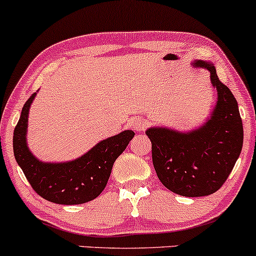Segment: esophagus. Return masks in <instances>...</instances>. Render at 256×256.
I'll return each instance as SVG.
<instances>
[{
	"instance_id": "1",
	"label": "esophagus",
	"mask_w": 256,
	"mask_h": 256,
	"mask_svg": "<svg viewBox=\"0 0 256 256\" xmlns=\"http://www.w3.org/2000/svg\"><path fill=\"white\" fill-rule=\"evenodd\" d=\"M132 124H133V128L136 129V132H142L144 129L148 127V122L142 118V117H138V118H134L132 120Z\"/></svg>"
}]
</instances>
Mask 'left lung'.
<instances>
[{
    "label": "left lung",
    "instance_id": "obj_1",
    "mask_svg": "<svg viewBox=\"0 0 256 256\" xmlns=\"http://www.w3.org/2000/svg\"><path fill=\"white\" fill-rule=\"evenodd\" d=\"M210 71L218 90L212 118L192 133L166 128L148 129L152 163L160 182L168 190L185 197H202L216 192L234 169L243 146V123L237 100L220 81L212 64L196 62Z\"/></svg>",
    "mask_w": 256,
    "mask_h": 256
}]
</instances>
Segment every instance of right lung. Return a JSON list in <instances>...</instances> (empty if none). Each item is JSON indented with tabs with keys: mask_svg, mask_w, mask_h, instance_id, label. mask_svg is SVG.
<instances>
[{
	"mask_svg": "<svg viewBox=\"0 0 256 256\" xmlns=\"http://www.w3.org/2000/svg\"><path fill=\"white\" fill-rule=\"evenodd\" d=\"M36 93L24 104L14 128L13 151L31 188L44 200L56 204H82L102 194L117 157L133 139L134 132L124 130L102 140L84 156L66 163H42L26 146L28 114Z\"/></svg>",
	"mask_w": 256,
	"mask_h": 256,
	"instance_id": "obj_1",
	"label": "right lung"
}]
</instances>
